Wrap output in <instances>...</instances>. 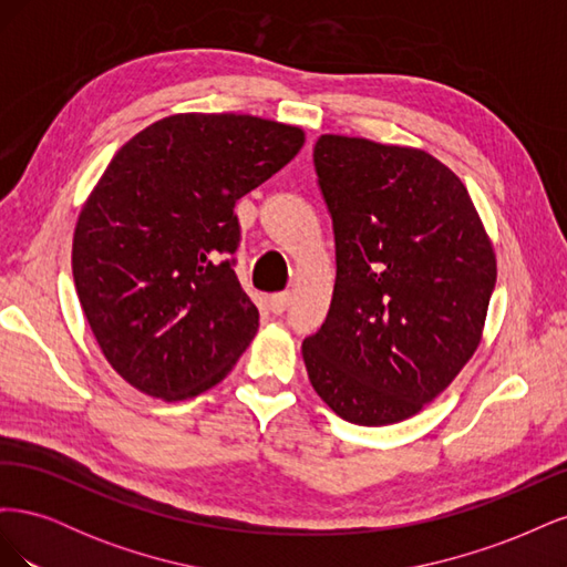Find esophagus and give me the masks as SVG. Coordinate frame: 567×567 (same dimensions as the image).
<instances>
[{
    "instance_id": "esophagus-1",
    "label": "esophagus",
    "mask_w": 567,
    "mask_h": 567,
    "mask_svg": "<svg viewBox=\"0 0 567 567\" xmlns=\"http://www.w3.org/2000/svg\"><path fill=\"white\" fill-rule=\"evenodd\" d=\"M288 302H290V293H274L269 296V310L274 315H281L288 307Z\"/></svg>"
}]
</instances>
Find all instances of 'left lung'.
<instances>
[{
  "label": "left lung",
  "mask_w": 567,
  "mask_h": 567,
  "mask_svg": "<svg viewBox=\"0 0 567 567\" xmlns=\"http://www.w3.org/2000/svg\"><path fill=\"white\" fill-rule=\"evenodd\" d=\"M319 186L336 286L302 359L319 398L357 425L416 416L483 340L496 255L468 188L431 153L321 134Z\"/></svg>",
  "instance_id": "1"
}]
</instances>
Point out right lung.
<instances>
[{
  "mask_svg": "<svg viewBox=\"0 0 567 567\" xmlns=\"http://www.w3.org/2000/svg\"><path fill=\"white\" fill-rule=\"evenodd\" d=\"M302 144L277 120L175 113L115 153L80 210L73 279L120 379L165 402L227 379L260 326L229 257L234 205Z\"/></svg>",
  "mask_w": 567,
  "mask_h": 567,
  "instance_id": "1",
  "label": "right lung"
}]
</instances>
